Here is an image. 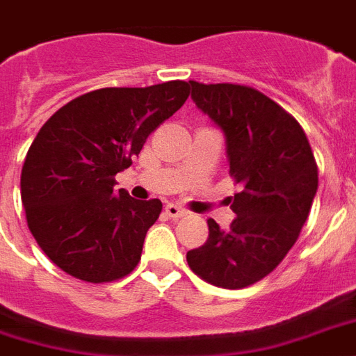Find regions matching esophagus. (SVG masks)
<instances>
[{
    "mask_svg": "<svg viewBox=\"0 0 356 356\" xmlns=\"http://www.w3.org/2000/svg\"><path fill=\"white\" fill-rule=\"evenodd\" d=\"M166 214L170 218H173V220H179V218H184L188 212L184 211V209H181V207L173 205V203H170V205H166Z\"/></svg>",
    "mask_w": 356,
    "mask_h": 356,
    "instance_id": "esophagus-1",
    "label": "esophagus"
}]
</instances>
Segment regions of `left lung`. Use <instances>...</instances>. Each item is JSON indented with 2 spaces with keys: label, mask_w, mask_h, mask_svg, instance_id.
<instances>
[{
  "label": "left lung",
  "mask_w": 356,
  "mask_h": 356,
  "mask_svg": "<svg viewBox=\"0 0 356 356\" xmlns=\"http://www.w3.org/2000/svg\"><path fill=\"white\" fill-rule=\"evenodd\" d=\"M192 99L225 134L236 218L209 220V238L186 253L190 270L214 286L254 284L281 264L298 240L318 190V166L303 127L251 86L190 81Z\"/></svg>",
  "instance_id": "obj_1"
}]
</instances>
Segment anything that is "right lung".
<instances>
[{"label":"right lung","mask_w":356,"mask_h":356,"mask_svg":"<svg viewBox=\"0 0 356 356\" xmlns=\"http://www.w3.org/2000/svg\"><path fill=\"white\" fill-rule=\"evenodd\" d=\"M190 96L186 81L145 88H99L47 120L22 168V203L42 251L81 281L113 282L140 262L161 200L114 190L145 140Z\"/></svg>","instance_id":"add662e5"}]
</instances>
